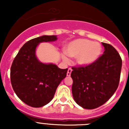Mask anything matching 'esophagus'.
Masks as SVG:
<instances>
[{
  "mask_svg": "<svg viewBox=\"0 0 129 129\" xmlns=\"http://www.w3.org/2000/svg\"><path fill=\"white\" fill-rule=\"evenodd\" d=\"M72 70L71 68H68V72H67V76H70V75H71V73H72Z\"/></svg>",
  "mask_w": 129,
  "mask_h": 129,
  "instance_id": "1",
  "label": "esophagus"
}]
</instances>
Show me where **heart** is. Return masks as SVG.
<instances>
[{
  "label": "heart",
  "mask_w": 129,
  "mask_h": 129,
  "mask_svg": "<svg viewBox=\"0 0 129 129\" xmlns=\"http://www.w3.org/2000/svg\"><path fill=\"white\" fill-rule=\"evenodd\" d=\"M64 52L68 56L76 58L78 64L87 66L98 59L101 53V46L97 42L79 39L68 43L64 48ZM62 59L66 62L69 61L65 55L62 56Z\"/></svg>",
  "instance_id": "obj_1"
}]
</instances>
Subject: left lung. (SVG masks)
Instances as JSON below:
<instances>
[{
	"label": "left lung",
	"instance_id": "8db88e82",
	"mask_svg": "<svg viewBox=\"0 0 129 129\" xmlns=\"http://www.w3.org/2000/svg\"><path fill=\"white\" fill-rule=\"evenodd\" d=\"M104 53L87 66L72 67V87L75 101L86 109H94L105 103L119 85L122 60L113 46L102 43Z\"/></svg>",
	"mask_w": 129,
	"mask_h": 129
}]
</instances>
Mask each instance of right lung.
Masks as SVG:
<instances>
[{"label":"right lung","mask_w":129,"mask_h":129,"mask_svg":"<svg viewBox=\"0 0 129 129\" xmlns=\"http://www.w3.org/2000/svg\"><path fill=\"white\" fill-rule=\"evenodd\" d=\"M55 35H43L25 43L11 64L10 79L13 89L21 101L32 107L50 102L57 88L67 76L68 68L38 61L35 49L42 42L56 41Z\"/></svg>","instance_id":"obj_1"}]
</instances>
